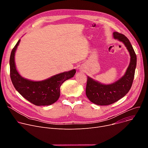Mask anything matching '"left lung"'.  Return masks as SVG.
<instances>
[{"label": "left lung", "instance_id": "1", "mask_svg": "<svg viewBox=\"0 0 148 148\" xmlns=\"http://www.w3.org/2000/svg\"><path fill=\"white\" fill-rule=\"evenodd\" d=\"M115 39L122 42L130 55V62L125 74L110 84H104L87 76L86 95L92 103L98 105H108L118 101L127 94L131 88L136 67V56L128 38L116 32Z\"/></svg>", "mask_w": 148, "mask_h": 148}]
</instances>
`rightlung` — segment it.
<instances>
[{"label": "right lung", "mask_w": 148, "mask_h": 148, "mask_svg": "<svg viewBox=\"0 0 148 148\" xmlns=\"http://www.w3.org/2000/svg\"><path fill=\"white\" fill-rule=\"evenodd\" d=\"M20 41H17L10 57V78L15 89L25 99L37 106H46L56 102L60 95V88L65 81L73 77L75 69L65 71L42 81H32L21 76L16 69L14 56Z\"/></svg>", "instance_id": "obj_1"}]
</instances>
